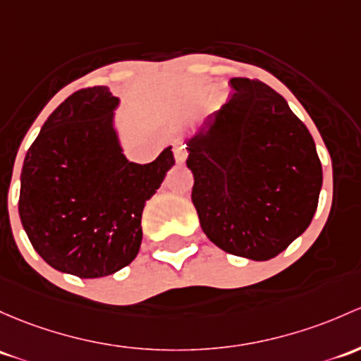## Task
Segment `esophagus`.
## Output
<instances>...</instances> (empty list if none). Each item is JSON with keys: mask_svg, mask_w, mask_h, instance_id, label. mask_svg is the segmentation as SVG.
<instances>
[{"mask_svg": "<svg viewBox=\"0 0 361 361\" xmlns=\"http://www.w3.org/2000/svg\"><path fill=\"white\" fill-rule=\"evenodd\" d=\"M187 155H188V152L185 150V147H181V145L174 147V157H176L178 164H183V162L187 161Z\"/></svg>", "mask_w": 361, "mask_h": 361, "instance_id": "1", "label": "esophagus"}]
</instances>
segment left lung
I'll return each mask as SVG.
<instances>
[{"mask_svg":"<svg viewBox=\"0 0 361 361\" xmlns=\"http://www.w3.org/2000/svg\"><path fill=\"white\" fill-rule=\"evenodd\" d=\"M230 86V100L187 142L192 202L212 244L268 261L310 226L322 164L282 94L257 79L233 78Z\"/></svg>","mask_w":361,"mask_h":361,"instance_id":"obj_1","label":"left lung"}]
</instances>
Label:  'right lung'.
<instances>
[{"mask_svg": "<svg viewBox=\"0 0 361 361\" xmlns=\"http://www.w3.org/2000/svg\"><path fill=\"white\" fill-rule=\"evenodd\" d=\"M107 86L59 105L24 159L18 214L36 252L79 279L119 271L142 244V212L174 166L171 147L150 164L126 159Z\"/></svg>", "mask_w": 361, "mask_h": 361, "instance_id": "add662e5", "label": "right lung"}]
</instances>
